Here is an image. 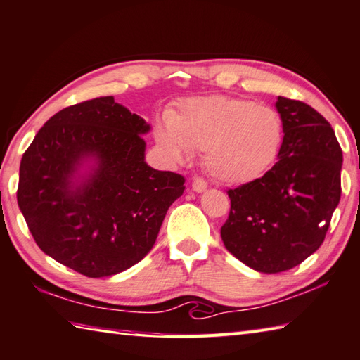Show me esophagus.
Segmentation results:
<instances>
[{"label": "esophagus", "mask_w": 360, "mask_h": 360, "mask_svg": "<svg viewBox=\"0 0 360 360\" xmlns=\"http://www.w3.org/2000/svg\"><path fill=\"white\" fill-rule=\"evenodd\" d=\"M192 188H193V192H197V193L205 192L206 188H207L206 181L201 179V178H195V179L192 181Z\"/></svg>", "instance_id": "34e87169"}]
</instances>
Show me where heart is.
Wrapping results in <instances>:
<instances>
[{
  "label": "heart",
  "mask_w": 360,
  "mask_h": 360,
  "mask_svg": "<svg viewBox=\"0 0 360 360\" xmlns=\"http://www.w3.org/2000/svg\"><path fill=\"white\" fill-rule=\"evenodd\" d=\"M283 139L277 110L226 96L192 97L154 127V140L173 163L205 151V167L224 184L259 178L277 159Z\"/></svg>",
  "instance_id": "heart-1"
}]
</instances>
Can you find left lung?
<instances>
[{
    "mask_svg": "<svg viewBox=\"0 0 360 360\" xmlns=\"http://www.w3.org/2000/svg\"><path fill=\"white\" fill-rule=\"evenodd\" d=\"M283 141L263 178L228 191L226 250L263 274L288 271L323 244L338 206L343 154L334 129L304 102L277 97Z\"/></svg>",
    "mask_w": 360,
    "mask_h": 360,
    "instance_id": "1",
    "label": "left lung"
}]
</instances>
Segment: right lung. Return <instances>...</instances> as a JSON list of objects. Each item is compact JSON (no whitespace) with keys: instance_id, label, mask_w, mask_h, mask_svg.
<instances>
[{"instance_id":"1","label":"right lung","mask_w":360,"mask_h":360,"mask_svg":"<svg viewBox=\"0 0 360 360\" xmlns=\"http://www.w3.org/2000/svg\"><path fill=\"white\" fill-rule=\"evenodd\" d=\"M151 126L97 97L53 115L20 162L17 201L39 248L86 277L146 257L184 178L145 160Z\"/></svg>"}]
</instances>
